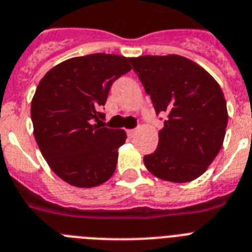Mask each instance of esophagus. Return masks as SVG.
Masks as SVG:
<instances>
[{
  "mask_svg": "<svg viewBox=\"0 0 252 252\" xmlns=\"http://www.w3.org/2000/svg\"><path fill=\"white\" fill-rule=\"evenodd\" d=\"M136 133H137V129H129V130H126V136L129 137V138H133V137L136 136Z\"/></svg>",
  "mask_w": 252,
  "mask_h": 252,
  "instance_id": "1",
  "label": "esophagus"
}]
</instances>
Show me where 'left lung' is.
I'll return each mask as SVG.
<instances>
[{
    "label": "left lung",
    "instance_id": "obj_1",
    "mask_svg": "<svg viewBox=\"0 0 252 252\" xmlns=\"http://www.w3.org/2000/svg\"><path fill=\"white\" fill-rule=\"evenodd\" d=\"M156 114H166L155 151L143 158L160 179L186 183L204 174L223 145L227 102L217 80L178 55L130 59Z\"/></svg>",
    "mask_w": 252,
    "mask_h": 252
}]
</instances>
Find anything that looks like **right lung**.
<instances>
[{
	"label": "right lung",
	"instance_id": "1",
	"mask_svg": "<svg viewBox=\"0 0 252 252\" xmlns=\"http://www.w3.org/2000/svg\"><path fill=\"white\" fill-rule=\"evenodd\" d=\"M129 61L107 54L69 59L38 84L31 106L34 138L50 168L69 185L96 187L115 172L126 134L103 126L100 110L114 82L132 69Z\"/></svg>",
	"mask_w": 252,
	"mask_h": 252
}]
</instances>
